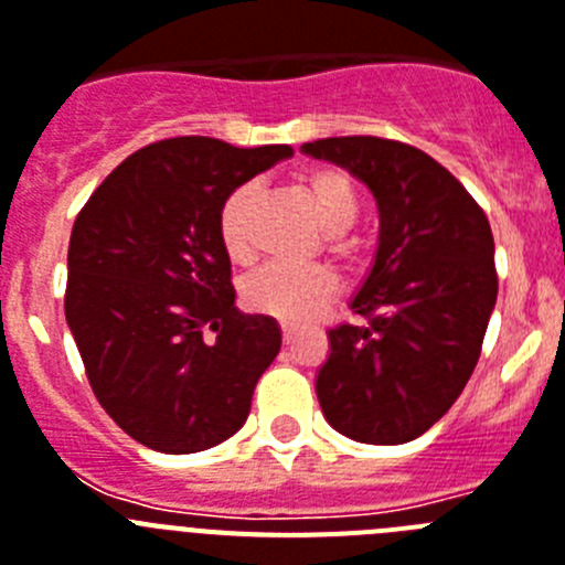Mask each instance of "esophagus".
Here are the masks:
<instances>
[{"instance_id": "34e87169", "label": "esophagus", "mask_w": 565, "mask_h": 565, "mask_svg": "<svg viewBox=\"0 0 565 565\" xmlns=\"http://www.w3.org/2000/svg\"><path fill=\"white\" fill-rule=\"evenodd\" d=\"M281 335H284V343H287V347H289V343H296L298 332L292 330V327H284V332H281Z\"/></svg>"}]
</instances>
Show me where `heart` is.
<instances>
[{"label": "heart", "instance_id": "1", "mask_svg": "<svg viewBox=\"0 0 565 565\" xmlns=\"http://www.w3.org/2000/svg\"><path fill=\"white\" fill-rule=\"evenodd\" d=\"M301 190L310 199L318 222L332 233V249L343 258L355 253L347 230L355 224L361 199L355 181L341 167H312L301 175ZM258 201L255 184H238L224 195L218 207V242L230 262L247 264L253 258V238H249V213ZM338 296V276L330 267H264L242 284V298L249 310L276 318L287 327L310 323L321 310H327Z\"/></svg>", "mask_w": 565, "mask_h": 565}]
</instances>
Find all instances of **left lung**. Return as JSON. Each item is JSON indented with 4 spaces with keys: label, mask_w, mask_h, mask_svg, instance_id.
Masks as SVG:
<instances>
[{
    "label": "left lung",
    "mask_w": 565,
    "mask_h": 565,
    "mask_svg": "<svg viewBox=\"0 0 565 565\" xmlns=\"http://www.w3.org/2000/svg\"><path fill=\"white\" fill-rule=\"evenodd\" d=\"M364 181L381 238L352 316L330 330L318 404L341 435L406 444L458 401L498 301L487 213L444 164L404 141L335 136L303 145Z\"/></svg>",
    "instance_id": "obj_1"
}]
</instances>
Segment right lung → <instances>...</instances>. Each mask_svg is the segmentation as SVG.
Here are the masks:
<instances>
[{
	"instance_id": "1",
	"label": "right lung",
	"mask_w": 565,
	"mask_h": 565,
	"mask_svg": "<svg viewBox=\"0 0 565 565\" xmlns=\"http://www.w3.org/2000/svg\"><path fill=\"white\" fill-rule=\"evenodd\" d=\"M287 156L289 145L233 147L210 136L153 141L78 210L67 327L96 401L156 452H201L235 435L281 350L273 318L235 310L218 207Z\"/></svg>"
}]
</instances>
